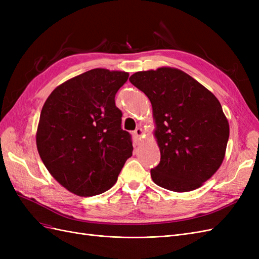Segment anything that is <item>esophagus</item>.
I'll return each instance as SVG.
<instances>
[{"instance_id":"1","label":"esophagus","mask_w":259,"mask_h":259,"mask_svg":"<svg viewBox=\"0 0 259 259\" xmlns=\"http://www.w3.org/2000/svg\"><path fill=\"white\" fill-rule=\"evenodd\" d=\"M133 137L135 139H140L142 137H144V131L140 127L136 128L134 132H133Z\"/></svg>"}]
</instances>
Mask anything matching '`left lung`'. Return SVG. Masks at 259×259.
Masks as SVG:
<instances>
[{
    "label": "left lung",
    "instance_id": "8db88e82",
    "mask_svg": "<svg viewBox=\"0 0 259 259\" xmlns=\"http://www.w3.org/2000/svg\"><path fill=\"white\" fill-rule=\"evenodd\" d=\"M131 83L152 105L161 152L153 182L170 191L201 187L222 165L229 123L218 99L189 74L174 68L140 71Z\"/></svg>",
    "mask_w": 259,
    "mask_h": 259
}]
</instances>
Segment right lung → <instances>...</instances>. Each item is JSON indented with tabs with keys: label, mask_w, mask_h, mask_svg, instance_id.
<instances>
[{
	"label": "right lung",
	"mask_w": 259,
	"mask_h": 259,
	"mask_svg": "<svg viewBox=\"0 0 259 259\" xmlns=\"http://www.w3.org/2000/svg\"><path fill=\"white\" fill-rule=\"evenodd\" d=\"M128 73L93 69L55 89L42 108L36 132L38 154L51 175L81 197L100 194L115 184L132 156L115 94Z\"/></svg>",
	"instance_id": "obj_1"
}]
</instances>
